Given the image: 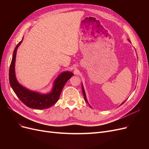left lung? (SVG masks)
I'll return each mask as SVG.
<instances>
[{
	"instance_id": "1",
	"label": "left lung",
	"mask_w": 149,
	"mask_h": 149,
	"mask_svg": "<svg viewBox=\"0 0 149 149\" xmlns=\"http://www.w3.org/2000/svg\"><path fill=\"white\" fill-rule=\"evenodd\" d=\"M129 40V42H130L129 40ZM81 86H82V91H83V96H84V100L86 101V102H88V100H87V99H86V94H85L84 89V88H83V84H81ZM125 101H126V100H125ZM125 101H124L123 103H122L120 105H122V104H124V102ZM89 106L91 107V106H90V105H89Z\"/></svg>"
}]
</instances>
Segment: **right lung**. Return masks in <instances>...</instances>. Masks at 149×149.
<instances>
[{
  "instance_id": "obj_1",
  "label": "right lung",
  "mask_w": 149,
  "mask_h": 149,
  "mask_svg": "<svg viewBox=\"0 0 149 149\" xmlns=\"http://www.w3.org/2000/svg\"><path fill=\"white\" fill-rule=\"evenodd\" d=\"M22 38L15 48L9 69V82L17 96L24 104L35 109H45L52 106L59 100L60 94L66 83L73 76L70 71H64L58 75L53 82L52 91L47 94H42L31 91L21 85L16 78L15 71V58L17 48L23 41Z\"/></svg>"
}]
</instances>
